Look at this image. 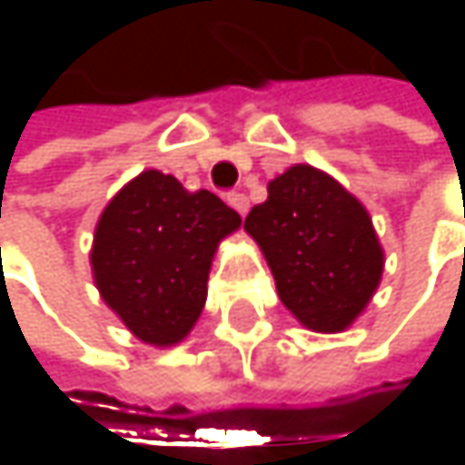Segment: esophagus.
I'll list each match as a JSON object with an SVG mask.
<instances>
[{"label":"esophagus","instance_id":"obj_1","mask_svg":"<svg viewBox=\"0 0 465 465\" xmlns=\"http://www.w3.org/2000/svg\"><path fill=\"white\" fill-rule=\"evenodd\" d=\"M226 202L232 204L239 215H247V210H250V199H247L244 193H239V191H232V193L226 196Z\"/></svg>","mask_w":465,"mask_h":465}]
</instances>
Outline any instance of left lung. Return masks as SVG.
I'll return each mask as SVG.
<instances>
[{
  "instance_id": "left-lung-1",
  "label": "left lung",
  "mask_w": 465,
  "mask_h": 465,
  "mask_svg": "<svg viewBox=\"0 0 465 465\" xmlns=\"http://www.w3.org/2000/svg\"><path fill=\"white\" fill-rule=\"evenodd\" d=\"M274 274L280 302L302 325L336 333L366 310L385 252L366 207L331 174L296 163L269 183L244 218Z\"/></svg>"
}]
</instances>
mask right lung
<instances>
[{
	"label": "right lung",
	"mask_w": 465,
	"mask_h": 465,
	"mask_svg": "<svg viewBox=\"0 0 465 465\" xmlns=\"http://www.w3.org/2000/svg\"><path fill=\"white\" fill-rule=\"evenodd\" d=\"M242 218L210 191L147 169L104 207L91 247L94 282L124 325L153 347L183 341L207 302L213 255Z\"/></svg>",
	"instance_id": "add662e5"
}]
</instances>
